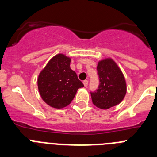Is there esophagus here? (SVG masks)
<instances>
[{
	"mask_svg": "<svg viewBox=\"0 0 157 157\" xmlns=\"http://www.w3.org/2000/svg\"><path fill=\"white\" fill-rule=\"evenodd\" d=\"M83 84H84L85 87H86L87 86H88V80H84V81H83Z\"/></svg>",
	"mask_w": 157,
	"mask_h": 157,
	"instance_id": "34e87169",
	"label": "esophagus"
}]
</instances>
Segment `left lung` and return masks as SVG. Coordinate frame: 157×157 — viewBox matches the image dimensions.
<instances>
[{"instance_id":"8db88e82","label":"left lung","mask_w":157,"mask_h":157,"mask_svg":"<svg viewBox=\"0 0 157 157\" xmlns=\"http://www.w3.org/2000/svg\"><path fill=\"white\" fill-rule=\"evenodd\" d=\"M99 86L97 90L90 92L94 105L101 109L116 106L123 100L127 93V85L121 70L112 59L98 63Z\"/></svg>"}]
</instances>
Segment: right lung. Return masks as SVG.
I'll return each mask as SVG.
<instances>
[{
  "mask_svg": "<svg viewBox=\"0 0 157 157\" xmlns=\"http://www.w3.org/2000/svg\"><path fill=\"white\" fill-rule=\"evenodd\" d=\"M71 59L57 54L48 61L39 74L37 86L41 98L55 109H63L74 99L76 92L84 86L70 67Z\"/></svg>",
  "mask_w": 157,
  "mask_h": 157,
  "instance_id": "add662e5",
  "label": "right lung"
}]
</instances>
